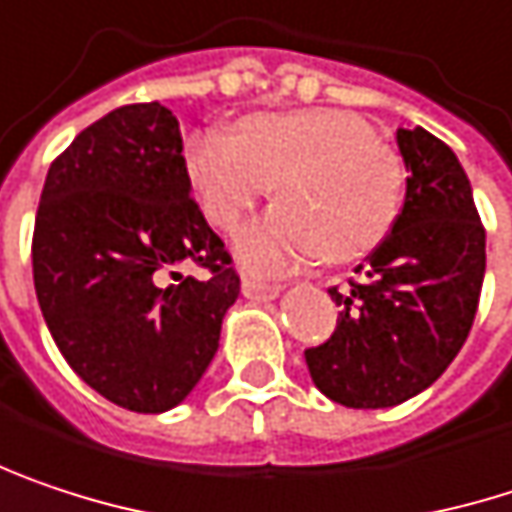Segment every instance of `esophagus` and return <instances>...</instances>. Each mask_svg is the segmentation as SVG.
Here are the masks:
<instances>
[{
    "instance_id": "esophagus-1",
    "label": "esophagus",
    "mask_w": 512,
    "mask_h": 512,
    "mask_svg": "<svg viewBox=\"0 0 512 512\" xmlns=\"http://www.w3.org/2000/svg\"><path fill=\"white\" fill-rule=\"evenodd\" d=\"M281 293V284H266V281H255V278H243V296L252 302H269Z\"/></svg>"
}]
</instances>
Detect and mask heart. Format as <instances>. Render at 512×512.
Returning a JSON list of instances; mask_svg holds the SVG:
<instances>
[{"mask_svg":"<svg viewBox=\"0 0 512 512\" xmlns=\"http://www.w3.org/2000/svg\"><path fill=\"white\" fill-rule=\"evenodd\" d=\"M187 172L208 219L225 231L275 187L281 208L234 240L240 263L260 275L372 252L395 225L404 181L393 149L340 108L252 114L237 134L208 128L187 149Z\"/></svg>","mask_w":512,"mask_h":512,"instance_id":"heart-1","label":"heart"}]
</instances>
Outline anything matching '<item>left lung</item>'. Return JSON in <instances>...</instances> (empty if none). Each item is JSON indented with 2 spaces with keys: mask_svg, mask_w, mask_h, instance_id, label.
Returning <instances> with one entry per match:
<instances>
[{
  "mask_svg": "<svg viewBox=\"0 0 512 512\" xmlns=\"http://www.w3.org/2000/svg\"><path fill=\"white\" fill-rule=\"evenodd\" d=\"M407 166L390 234L331 287L334 334L304 360L313 384L354 410L395 407L431 387L463 349L487 269V231L454 152L425 128L395 134Z\"/></svg>",
  "mask_w": 512,
  "mask_h": 512,
  "instance_id": "left-lung-1",
  "label": "left lung"
}]
</instances>
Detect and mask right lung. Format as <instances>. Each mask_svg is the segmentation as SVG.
<instances>
[{
	"label": "right lung",
	"mask_w": 512,
	"mask_h": 512,
	"mask_svg": "<svg viewBox=\"0 0 512 512\" xmlns=\"http://www.w3.org/2000/svg\"><path fill=\"white\" fill-rule=\"evenodd\" d=\"M181 149L161 102L122 105L52 161L34 216V290L55 346L84 384L134 413L187 398L240 296ZM187 262L206 275L184 276Z\"/></svg>",
	"instance_id": "add662e5"
}]
</instances>
